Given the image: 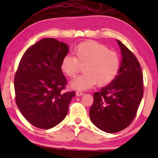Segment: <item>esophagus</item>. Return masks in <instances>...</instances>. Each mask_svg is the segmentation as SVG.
<instances>
[{"instance_id": "34e87169", "label": "esophagus", "mask_w": 158, "mask_h": 158, "mask_svg": "<svg viewBox=\"0 0 158 158\" xmlns=\"http://www.w3.org/2000/svg\"><path fill=\"white\" fill-rule=\"evenodd\" d=\"M83 95H84L83 92H82V91H77L76 92L77 96H83Z\"/></svg>"}]
</instances>
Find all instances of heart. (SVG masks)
<instances>
[{"label": "heart", "instance_id": "heart-1", "mask_svg": "<svg viewBox=\"0 0 158 158\" xmlns=\"http://www.w3.org/2000/svg\"><path fill=\"white\" fill-rule=\"evenodd\" d=\"M75 57L66 55L62 58L60 68L70 77H75L83 65V73L71 82V87L87 90L97 83L103 86L111 83L120 68L117 53L94 41L81 43L74 49Z\"/></svg>", "mask_w": 158, "mask_h": 158}]
</instances>
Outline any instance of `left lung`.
I'll return each instance as SVG.
<instances>
[{
  "mask_svg": "<svg viewBox=\"0 0 158 158\" xmlns=\"http://www.w3.org/2000/svg\"><path fill=\"white\" fill-rule=\"evenodd\" d=\"M122 55L118 75L109 85L94 94L90 118L107 133L127 128L137 114L143 97V74L137 57L117 40Z\"/></svg>",
  "mask_w": 158,
  "mask_h": 158,
  "instance_id": "1",
  "label": "left lung"
}]
</instances>
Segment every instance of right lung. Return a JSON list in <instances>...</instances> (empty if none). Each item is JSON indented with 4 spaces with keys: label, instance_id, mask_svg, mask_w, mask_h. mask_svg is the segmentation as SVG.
Here are the masks:
<instances>
[{
    "label": "right lung",
    "instance_id": "add662e5",
    "mask_svg": "<svg viewBox=\"0 0 158 158\" xmlns=\"http://www.w3.org/2000/svg\"><path fill=\"white\" fill-rule=\"evenodd\" d=\"M68 46L53 38H45L27 49L14 77L16 103L33 126L48 129L65 118L75 91L63 92L67 80L60 64Z\"/></svg>",
    "mask_w": 158,
    "mask_h": 158
}]
</instances>
